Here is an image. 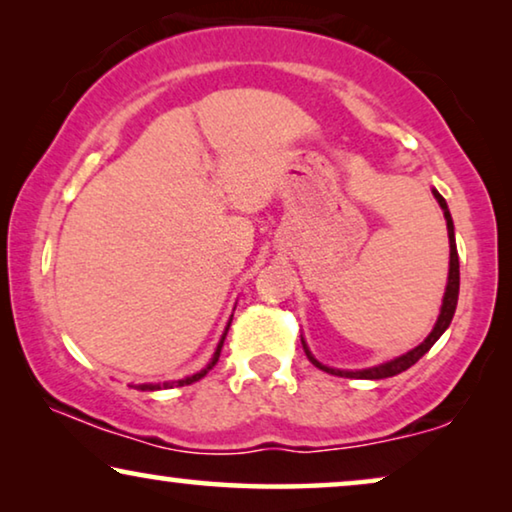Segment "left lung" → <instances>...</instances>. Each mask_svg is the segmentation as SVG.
I'll use <instances>...</instances> for the list:
<instances>
[{"label": "left lung", "mask_w": 512, "mask_h": 512, "mask_svg": "<svg viewBox=\"0 0 512 512\" xmlns=\"http://www.w3.org/2000/svg\"><path fill=\"white\" fill-rule=\"evenodd\" d=\"M433 198L438 200L440 209H443L445 221H447V237H450V272H447V286H445L443 305H440V314H438L436 324H433V331L426 335L424 342H419L415 349H410V352L396 356V359H391V361L377 363V366L361 368V370H340V368L324 366V363L314 359V354L310 352V347H307L305 338H300V342H303V349H305L307 359H310L314 366L321 368V370H326V373H331V375L356 377V380H384V377H394L398 373H403V370H408L410 366H415V363L422 359V356L429 352L433 345H436V340L447 331V326L452 324L454 310H457V300H459V254H457V242H454V223H452L450 209H447V202H445L443 195L436 191V188H433Z\"/></svg>", "instance_id": "left-lung-1"}]
</instances>
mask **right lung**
Instances as JSON below:
<instances>
[{
    "mask_svg": "<svg viewBox=\"0 0 512 512\" xmlns=\"http://www.w3.org/2000/svg\"><path fill=\"white\" fill-rule=\"evenodd\" d=\"M228 328H230V321H228V326H226V331H223V335H221V340H219V345H216V352H214V356L212 359H209V363L202 370H198V373H193V375H188V377H184V380H172V382H163V384H135V389H142V391H156V389H172V387H186V384H193V382H198V380H202V377H205L209 370H212L214 366H216V361H219V356H221V347H223V340H226V333H228Z\"/></svg>",
    "mask_w": 512,
    "mask_h": 512,
    "instance_id": "obj_1",
    "label": "right lung"
}]
</instances>
